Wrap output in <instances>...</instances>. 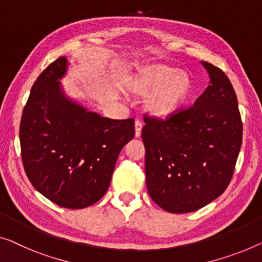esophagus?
I'll use <instances>...</instances> for the list:
<instances>
[{
    "label": "esophagus",
    "mask_w": 262,
    "mask_h": 262,
    "mask_svg": "<svg viewBox=\"0 0 262 262\" xmlns=\"http://www.w3.org/2000/svg\"><path fill=\"white\" fill-rule=\"evenodd\" d=\"M142 122L140 120H135V136L139 138L141 135V129H142Z\"/></svg>",
    "instance_id": "1"
}]
</instances>
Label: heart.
<instances>
[{
  "instance_id": "b5f03b06",
  "label": "heart",
  "mask_w": 262,
  "mask_h": 262,
  "mask_svg": "<svg viewBox=\"0 0 262 262\" xmlns=\"http://www.w3.org/2000/svg\"><path fill=\"white\" fill-rule=\"evenodd\" d=\"M128 88L146 95V107L155 115H168L180 108L192 92V81L186 73L166 64H150L128 82Z\"/></svg>"
}]
</instances>
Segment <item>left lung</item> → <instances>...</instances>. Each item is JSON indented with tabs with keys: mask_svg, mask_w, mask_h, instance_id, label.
<instances>
[{
	"mask_svg": "<svg viewBox=\"0 0 262 262\" xmlns=\"http://www.w3.org/2000/svg\"><path fill=\"white\" fill-rule=\"evenodd\" d=\"M210 84L193 106L160 119L143 115L146 183L151 200L170 213L202 208L225 192L243 143V121L227 75L202 62Z\"/></svg>",
	"mask_w": 262,
	"mask_h": 262,
	"instance_id": "left-lung-1",
	"label": "left lung"
}]
</instances>
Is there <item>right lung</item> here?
<instances>
[{"instance_id":"right-lung-1","label":"right lung","mask_w":262,"mask_h":262,"mask_svg":"<svg viewBox=\"0 0 262 262\" xmlns=\"http://www.w3.org/2000/svg\"><path fill=\"white\" fill-rule=\"evenodd\" d=\"M58 57L31 87L19 123L22 163L34 188L60 207L79 209L106 194L116 160L135 135L134 119L112 120L64 97Z\"/></svg>"}]
</instances>
